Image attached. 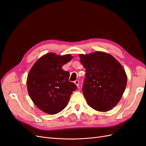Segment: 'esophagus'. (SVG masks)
I'll return each instance as SVG.
<instances>
[{
    "label": "esophagus",
    "mask_w": 146,
    "mask_h": 146,
    "mask_svg": "<svg viewBox=\"0 0 146 146\" xmlns=\"http://www.w3.org/2000/svg\"><path fill=\"white\" fill-rule=\"evenodd\" d=\"M74 83L76 84V85H77V86L78 88V86H79V81L78 80H76V81L74 82Z\"/></svg>",
    "instance_id": "1"
}]
</instances>
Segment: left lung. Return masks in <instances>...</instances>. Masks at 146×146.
<instances>
[{
    "instance_id": "8db88e82",
    "label": "left lung",
    "mask_w": 146,
    "mask_h": 146,
    "mask_svg": "<svg viewBox=\"0 0 146 146\" xmlns=\"http://www.w3.org/2000/svg\"><path fill=\"white\" fill-rule=\"evenodd\" d=\"M86 69L82 91L91 108L99 111L112 109L121 100L127 85V75L111 55L96 52L80 55Z\"/></svg>"
}]
</instances>
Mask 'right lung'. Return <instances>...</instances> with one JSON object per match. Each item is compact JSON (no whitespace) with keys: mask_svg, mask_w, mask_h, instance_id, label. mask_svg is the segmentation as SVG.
<instances>
[{"mask_svg":"<svg viewBox=\"0 0 146 146\" xmlns=\"http://www.w3.org/2000/svg\"><path fill=\"white\" fill-rule=\"evenodd\" d=\"M72 59L70 54L63 56L53 53L41 57L30 69L27 90L31 99L42 111L55 114L66 107L77 86L69 81V72L63 65Z\"/></svg>","mask_w":146,"mask_h":146,"instance_id":"right-lung-1","label":"right lung"}]
</instances>
